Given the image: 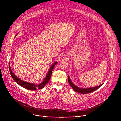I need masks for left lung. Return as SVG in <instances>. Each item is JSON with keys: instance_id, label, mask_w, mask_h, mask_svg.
I'll return each instance as SVG.
<instances>
[{"instance_id": "1", "label": "left lung", "mask_w": 121, "mask_h": 121, "mask_svg": "<svg viewBox=\"0 0 121 121\" xmlns=\"http://www.w3.org/2000/svg\"><path fill=\"white\" fill-rule=\"evenodd\" d=\"M68 79L69 83L70 84L71 86L72 87V88L74 90V91L76 92H77L78 93H82V94H86V93H90L91 92H93V91L97 90L103 85V84H102L98 86H97L96 87H93L82 88H80V87L76 86L73 83V82H72V81H71V80L70 79L69 75H68Z\"/></svg>"}]
</instances>
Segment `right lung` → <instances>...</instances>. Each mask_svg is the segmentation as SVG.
I'll return each mask as SVG.
<instances>
[{
  "label": "right lung",
  "instance_id": "1",
  "mask_svg": "<svg viewBox=\"0 0 121 121\" xmlns=\"http://www.w3.org/2000/svg\"><path fill=\"white\" fill-rule=\"evenodd\" d=\"M17 35V34L16 36ZM57 64V62H55L52 65L47 73L45 79L43 80V81L41 83L39 84L31 83L28 82H25L22 80H21L20 78H19L17 76L13 73V72L12 71V70L11 69L10 65L9 64V72H10V74H11L12 78L15 80V81L17 83L19 84L20 86H21L22 87L25 89H28V90H36L37 89H40L43 88L46 85V84L49 81V80L51 77V75H52V70L53 69V68Z\"/></svg>",
  "mask_w": 121,
  "mask_h": 121
}]
</instances>
